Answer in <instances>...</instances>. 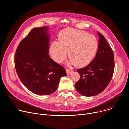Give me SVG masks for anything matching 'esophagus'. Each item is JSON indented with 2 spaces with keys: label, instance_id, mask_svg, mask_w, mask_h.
I'll return each mask as SVG.
<instances>
[{
  "label": "esophagus",
  "instance_id": "obj_1",
  "mask_svg": "<svg viewBox=\"0 0 129 129\" xmlns=\"http://www.w3.org/2000/svg\"><path fill=\"white\" fill-rule=\"evenodd\" d=\"M66 73H67V74L68 75H70V74L73 72V71L71 70H69V69H66Z\"/></svg>",
  "mask_w": 129,
  "mask_h": 129
}]
</instances>
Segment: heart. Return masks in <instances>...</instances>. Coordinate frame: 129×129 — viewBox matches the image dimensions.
I'll return each instance as SVG.
<instances>
[{
  "mask_svg": "<svg viewBox=\"0 0 129 129\" xmlns=\"http://www.w3.org/2000/svg\"><path fill=\"white\" fill-rule=\"evenodd\" d=\"M58 40L52 43L50 52L52 59L58 63L66 58L68 51V65L84 66L91 62L98 51L97 38L84 31L64 29L59 32Z\"/></svg>",
  "mask_w": 129,
  "mask_h": 129,
  "instance_id": "heart-1",
  "label": "heart"
}]
</instances>
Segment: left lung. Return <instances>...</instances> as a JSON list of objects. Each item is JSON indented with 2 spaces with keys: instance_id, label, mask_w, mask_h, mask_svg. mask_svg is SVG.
Returning a JSON list of instances; mask_svg holds the SVG:
<instances>
[{
  "instance_id": "left-lung-1",
  "label": "left lung",
  "mask_w": 129,
  "mask_h": 129,
  "mask_svg": "<svg viewBox=\"0 0 129 129\" xmlns=\"http://www.w3.org/2000/svg\"><path fill=\"white\" fill-rule=\"evenodd\" d=\"M97 35L99 39L95 57L89 64L77 70L80 77L75 88L86 97L96 96L104 91L110 82L114 69L111 49L105 37L99 32Z\"/></svg>"
}]
</instances>
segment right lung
<instances>
[{
    "instance_id": "obj_1",
    "label": "right lung",
    "mask_w": 129,
    "mask_h": 129,
    "mask_svg": "<svg viewBox=\"0 0 129 129\" xmlns=\"http://www.w3.org/2000/svg\"><path fill=\"white\" fill-rule=\"evenodd\" d=\"M49 26L32 29L19 44L15 68L22 83L38 95H49L57 88L65 70L49 55Z\"/></svg>"
}]
</instances>
